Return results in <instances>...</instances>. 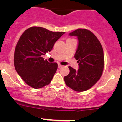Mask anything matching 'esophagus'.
<instances>
[{
    "label": "esophagus",
    "instance_id": "esophagus-1",
    "mask_svg": "<svg viewBox=\"0 0 122 122\" xmlns=\"http://www.w3.org/2000/svg\"><path fill=\"white\" fill-rule=\"evenodd\" d=\"M58 68H61V67H63V66H62V65H61V64H58Z\"/></svg>",
    "mask_w": 122,
    "mask_h": 122
}]
</instances>
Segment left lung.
<instances>
[{
  "mask_svg": "<svg viewBox=\"0 0 122 122\" xmlns=\"http://www.w3.org/2000/svg\"><path fill=\"white\" fill-rule=\"evenodd\" d=\"M69 35L78 38L74 58L79 63V68L76 70L68 67L70 73L64 77L65 83L73 90L84 92L92 88L102 76L104 64L103 48L95 35L86 29H77Z\"/></svg>",
  "mask_w": 122,
  "mask_h": 122,
  "instance_id": "left-lung-1",
  "label": "left lung"
}]
</instances>
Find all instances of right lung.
<instances>
[{
  "label": "right lung",
  "mask_w": 122,
  "mask_h": 122,
  "mask_svg": "<svg viewBox=\"0 0 122 122\" xmlns=\"http://www.w3.org/2000/svg\"><path fill=\"white\" fill-rule=\"evenodd\" d=\"M64 34L33 26L20 36L15 50L14 66L27 84L34 88H40L51 83L58 64L50 63L41 56L50 52L55 42Z\"/></svg>",
  "instance_id": "1"
}]
</instances>
